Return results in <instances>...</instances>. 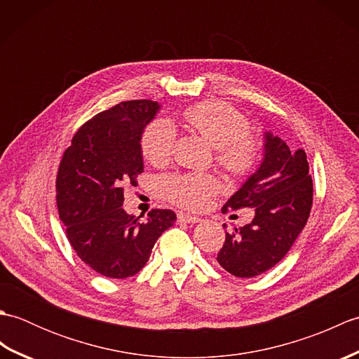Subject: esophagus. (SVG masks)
Here are the masks:
<instances>
[{"label":"esophagus","mask_w":359,"mask_h":359,"mask_svg":"<svg viewBox=\"0 0 359 359\" xmlns=\"http://www.w3.org/2000/svg\"><path fill=\"white\" fill-rule=\"evenodd\" d=\"M177 220H179V222H185V224H199V222H202L201 217L191 216V215H188V212H179Z\"/></svg>","instance_id":"34e87169"}]
</instances>
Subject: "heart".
Returning a JSON list of instances; mask_svg holds the SVG:
<instances>
[{"mask_svg":"<svg viewBox=\"0 0 359 359\" xmlns=\"http://www.w3.org/2000/svg\"><path fill=\"white\" fill-rule=\"evenodd\" d=\"M187 123L216 148V162L231 175H245L253 170L259 147L250 134L248 118L225 102H205L185 111ZM177 133L170 120L157 118L144 128L142 135L143 157L152 165H163L171 158ZM160 189L172 203L185 208H202L219 189L210 174L188 172L166 175Z\"/></svg>","mask_w":359,"mask_h":359,"instance_id":"obj_1","label":"heart"}]
</instances>
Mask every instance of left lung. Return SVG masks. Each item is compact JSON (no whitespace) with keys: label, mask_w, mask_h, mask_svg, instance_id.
I'll return each instance as SVG.
<instances>
[{"label":"left lung","mask_w":359,"mask_h":359,"mask_svg":"<svg viewBox=\"0 0 359 359\" xmlns=\"http://www.w3.org/2000/svg\"><path fill=\"white\" fill-rule=\"evenodd\" d=\"M264 140L261 165L222 208H255L251 224L226 233L217 255L220 266L238 278H255L273 269L304 230L313 203L306 151L290 149L271 133H264Z\"/></svg>","instance_id":"1"}]
</instances>
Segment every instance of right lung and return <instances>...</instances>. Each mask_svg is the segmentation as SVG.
Listing matches in <instances>:
<instances>
[{"label": "right lung", "mask_w": 359, "mask_h": 359, "mask_svg": "<svg viewBox=\"0 0 359 359\" xmlns=\"http://www.w3.org/2000/svg\"><path fill=\"white\" fill-rule=\"evenodd\" d=\"M160 104L121 102L97 114L72 137L57 174V207L75 253L106 278L125 279L148 262L174 225L175 212L152 210L140 219L121 208L126 185L143 172L142 134Z\"/></svg>", "instance_id": "add662e5"}]
</instances>
